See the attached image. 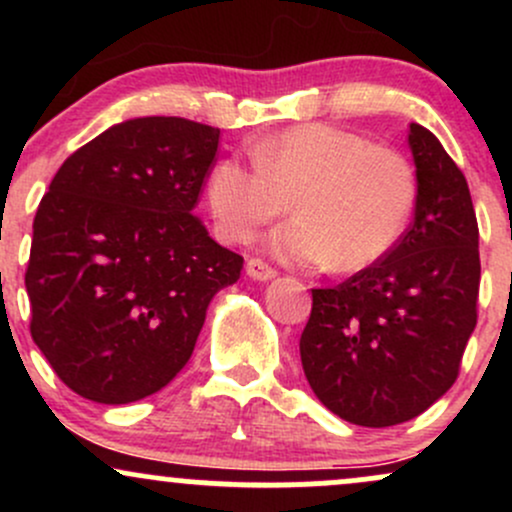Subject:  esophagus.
<instances>
[{
	"label": "esophagus",
	"mask_w": 512,
	"mask_h": 512,
	"mask_svg": "<svg viewBox=\"0 0 512 512\" xmlns=\"http://www.w3.org/2000/svg\"><path fill=\"white\" fill-rule=\"evenodd\" d=\"M245 274H248L250 279H255V281H269V279H274V276H276L274 269L262 260H248V264H245Z\"/></svg>",
	"instance_id": "obj_1"
}]
</instances>
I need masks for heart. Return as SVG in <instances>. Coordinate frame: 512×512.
Wrapping results in <instances>:
<instances>
[{
	"instance_id": "b5f03b06",
	"label": "heart",
	"mask_w": 512,
	"mask_h": 512,
	"mask_svg": "<svg viewBox=\"0 0 512 512\" xmlns=\"http://www.w3.org/2000/svg\"><path fill=\"white\" fill-rule=\"evenodd\" d=\"M252 161L223 156L211 168L207 202L226 243L291 207L289 223L267 238L281 260L356 272L387 255L416 202L409 161L361 134L322 122L298 125L252 144Z\"/></svg>"
}]
</instances>
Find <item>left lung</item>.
<instances>
[{"label":"left lung","mask_w":512,"mask_h":512,"mask_svg":"<svg viewBox=\"0 0 512 512\" xmlns=\"http://www.w3.org/2000/svg\"><path fill=\"white\" fill-rule=\"evenodd\" d=\"M414 221L383 260L313 291L301 363L315 397L349 424H404L438 402L477 327L479 226L462 170L411 122Z\"/></svg>","instance_id":"8db88e82"}]
</instances>
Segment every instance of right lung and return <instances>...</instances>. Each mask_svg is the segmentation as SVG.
I'll use <instances>...</instances> for the list:
<instances>
[{
	"label": "right lung",
	"mask_w": 512,
	"mask_h": 512,
	"mask_svg": "<svg viewBox=\"0 0 512 512\" xmlns=\"http://www.w3.org/2000/svg\"><path fill=\"white\" fill-rule=\"evenodd\" d=\"M221 129L134 117L74 151L33 221V342L76 395L129 404L195 351L211 298L243 257L195 216Z\"/></svg>",
	"instance_id": "right-lung-1"
}]
</instances>
